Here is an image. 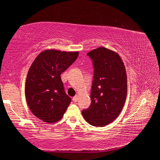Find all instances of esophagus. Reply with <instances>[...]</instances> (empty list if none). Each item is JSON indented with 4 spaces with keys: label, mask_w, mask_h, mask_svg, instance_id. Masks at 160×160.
<instances>
[{
    "label": "esophagus",
    "mask_w": 160,
    "mask_h": 160,
    "mask_svg": "<svg viewBox=\"0 0 160 160\" xmlns=\"http://www.w3.org/2000/svg\"><path fill=\"white\" fill-rule=\"evenodd\" d=\"M72 101H73L74 102H76L78 101V96H75L73 97V98H72Z\"/></svg>",
    "instance_id": "34e87169"
}]
</instances>
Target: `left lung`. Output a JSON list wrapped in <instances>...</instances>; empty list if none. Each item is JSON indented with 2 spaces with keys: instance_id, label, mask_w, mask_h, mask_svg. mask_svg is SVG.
I'll use <instances>...</instances> for the list:
<instances>
[{
  "instance_id": "8db88e82",
  "label": "left lung",
  "mask_w": 160,
  "mask_h": 160,
  "mask_svg": "<svg viewBox=\"0 0 160 160\" xmlns=\"http://www.w3.org/2000/svg\"><path fill=\"white\" fill-rule=\"evenodd\" d=\"M94 68L91 90V105L83 110L84 118L90 125L103 127L120 114L127 95V75L118 54L105 47L88 53Z\"/></svg>"
}]
</instances>
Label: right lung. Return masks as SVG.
Segmentation results:
<instances>
[{"instance_id": "right-lung-1", "label": "right lung", "mask_w": 160, "mask_h": 160, "mask_svg": "<svg viewBox=\"0 0 160 160\" xmlns=\"http://www.w3.org/2000/svg\"><path fill=\"white\" fill-rule=\"evenodd\" d=\"M78 51H42L29 68L25 96L32 113L46 123L60 121L71 99L66 94L61 75L76 60Z\"/></svg>"}]
</instances>
